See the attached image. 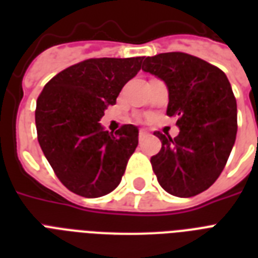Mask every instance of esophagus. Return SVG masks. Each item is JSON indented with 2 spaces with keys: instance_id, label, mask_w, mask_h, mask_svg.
Listing matches in <instances>:
<instances>
[{
  "instance_id": "esophagus-1",
  "label": "esophagus",
  "mask_w": 258,
  "mask_h": 258,
  "mask_svg": "<svg viewBox=\"0 0 258 258\" xmlns=\"http://www.w3.org/2000/svg\"><path fill=\"white\" fill-rule=\"evenodd\" d=\"M147 137H149V133H147L146 130H139V139H141V141H143V139Z\"/></svg>"
}]
</instances>
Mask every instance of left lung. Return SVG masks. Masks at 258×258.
<instances>
[{
	"label": "left lung",
	"mask_w": 258,
	"mask_h": 258,
	"mask_svg": "<svg viewBox=\"0 0 258 258\" xmlns=\"http://www.w3.org/2000/svg\"><path fill=\"white\" fill-rule=\"evenodd\" d=\"M142 70L165 82L167 115L178 116V137L154 133L162 142L151 157L158 182L171 196H197L216 182L236 142L232 86L220 68L182 52L146 57Z\"/></svg>",
	"instance_id": "left-lung-1"
}]
</instances>
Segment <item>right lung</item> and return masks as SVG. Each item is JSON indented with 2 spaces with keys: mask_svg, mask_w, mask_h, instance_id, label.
Wrapping results in <instances>:
<instances>
[{
  "mask_svg": "<svg viewBox=\"0 0 258 258\" xmlns=\"http://www.w3.org/2000/svg\"><path fill=\"white\" fill-rule=\"evenodd\" d=\"M143 57L89 58L61 71L37 99L36 128L42 153L61 183L86 198L120 183L138 146V127L116 133L99 123L121 88L141 71Z\"/></svg>",
  "mask_w": 258,
  "mask_h": 258,
  "instance_id": "right-lung-1",
  "label": "right lung"
}]
</instances>
